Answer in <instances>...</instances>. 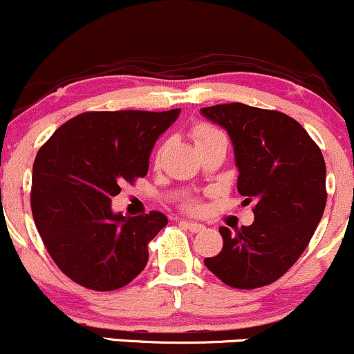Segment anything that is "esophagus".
I'll list each match as a JSON object with an SVG mask.
<instances>
[{
	"mask_svg": "<svg viewBox=\"0 0 354 354\" xmlns=\"http://www.w3.org/2000/svg\"><path fill=\"white\" fill-rule=\"evenodd\" d=\"M183 226H186L191 233H198V231H203L205 230V225H201V223H194V221H180Z\"/></svg>",
	"mask_w": 354,
	"mask_h": 354,
	"instance_id": "1",
	"label": "esophagus"
}]
</instances>
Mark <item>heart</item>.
<instances>
[{
  "mask_svg": "<svg viewBox=\"0 0 354 354\" xmlns=\"http://www.w3.org/2000/svg\"><path fill=\"white\" fill-rule=\"evenodd\" d=\"M193 135H194V140H196V145H198V143H203V141H208V140H211V138L223 136L221 133L218 131V129L211 128V126H208V124H200V126H196V128H194ZM160 154H161V149H160V151H158L156 158H160ZM188 208H189L191 211H196V209H198V205H196V203H189Z\"/></svg>",
  "mask_w": 354,
  "mask_h": 354,
  "instance_id": "heart-1",
  "label": "heart"
}]
</instances>
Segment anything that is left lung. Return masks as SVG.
I'll return each mask as SVG.
<instances>
[{"instance_id":"1","label":"left lung","mask_w":354,"mask_h":354,"mask_svg":"<svg viewBox=\"0 0 354 354\" xmlns=\"http://www.w3.org/2000/svg\"><path fill=\"white\" fill-rule=\"evenodd\" d=\"M201 115L228 133L243 205H254L250 226L219 228L223 250L205 265L238 290L266 286L295 265L318 228L326 205L324 158L284 113L230 103L201 108Z\"/></svg>"}]
</instances>
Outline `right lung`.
<instances>
[{
  "mask_svg": "<svg viewBox=\"0 0 354 354\" xmlns=\"http://www.w3.org/2000/svg\"><path fill=\"white\" fill-rule=\"evenodd\" d=\"M181 109L93 111L73 118L36 154L31 211L48 253L68 278L95 291L135 279L148 243L168 225L160 211L123 216L111 198L146 176L153 146Z\"/></svg>",
  "mask_w": 354,
  "mask_h": 354,
  "instance_id": "right-lung-1",
  "label": "right lung"
}]
</instances>
